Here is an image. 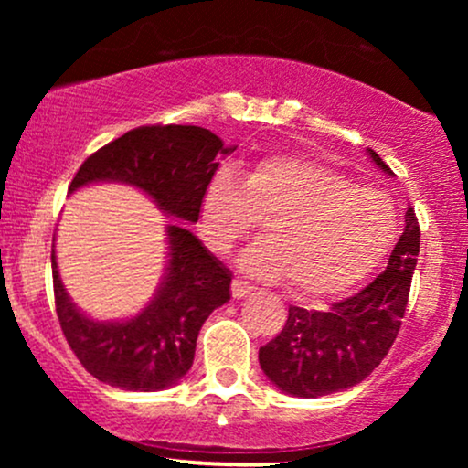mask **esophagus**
Instances as JSON below:
<instances>
[{
  "instance_id": "34e87169",
  "label": "esophagus",
  "mask_w": 468,
  "mask_h": 468,
  "mask_svg": "<svg viewBox=\"0 0 468 468\" xmlns=\"http://www.w3.org/2000/svg\"><path fill=\"white\" fill-rule=\"evenodd\" d=\"M250 292H252L250 283L241 282V279H233V283H230V294H233V299H244L246 294Z\"/></svg>"
}]
</instances>
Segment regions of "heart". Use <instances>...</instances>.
Listing matches in <instances>:
<instances>
[{"label":"heart","instance_id":"b5f03b06","mask_svg":"<svg viewBox=\"0 0 468 468\" xmlns=\"http://www.w3.org/2000/svg\"><path fill=\"white\" fill-rule=\"evenodd\" d=\"M257 219H264L266 238L239 252L238 268L261 282L288 279L303 299L347 292L385 260L394 239V213L383 193L292 154L261 158L244 185L230 169L208 180L200 207L208 249L229 252Z\"/></svg>","mask_w":468,"mask_h":468}]
</instances>
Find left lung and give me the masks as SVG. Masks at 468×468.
<instances>
[{
    "instance_id": "1",
    "label": "left lung",
    "mask_w": 468,
    "mask_h": 468,
    "mask_svg": "<svg viewBox=\"0 0 468 468\" xmlns=\"http://www.w3.org/2000/svg\"><path fill=\"white\" fill-rule=\"evenodd\" d=\"M367 155L378 169L394 176L374 149H367ZM418 252L420 229L413 208H407L405 229L383 275L327 313L288 310L283 330L260 347L268 380L290 396L319 399L367 378L388 356L400 330Z\"/></svg>"
}]
</instances>
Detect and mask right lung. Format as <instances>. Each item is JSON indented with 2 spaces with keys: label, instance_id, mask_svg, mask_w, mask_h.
I'll use <instances>...</instances> for the list:
<instances>
[{
  "label": "right lung",
  "instance_id": "obj_1",
  "mask_svg": "<svg viewBox=\"0 0 468 468\" xmlns=\"http://www.w3.org/2000/svg\"><path fill=\"white\" fill-rule=\"evenodd\" d=\"M235 152L196 125H152L122 133L90 155L69 193L96 182L143 191L165 216L187 224L200 218L202 196L219 160ZM166 268L136 316L99 321L69 299L52 249L57 316L77 358L101 383L130 391L174 388L191 369L200 327L230 299V272L179 222L166 224Z\"/></svg>",
  "mask_w": 468,
  "mask_h": 468
}]
</instances>
